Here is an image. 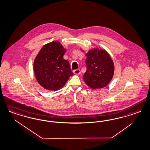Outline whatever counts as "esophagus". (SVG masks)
Here are the masks:
<instances>
[{
	"mask_svg": "<svg viewBox=\"0 0 150 150\" xmlns=\"http://www.w3.org/2000/svg\"><path fill=\"white\" fill-rule=\"evenodd\" d=\"M73 73H74V74L78 75V74H79L81 73V71L79 69H76V70L73 71Z\"/></svg>",
	"mask_w": 150,
	"mask_h": 150,
	"instance_id": "obj_1",
	"label": "esophagus"
}]
</instances>
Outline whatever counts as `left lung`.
Returning <instances> with one entry per match:
<instances>
[{
    "mask_svg": "<svg viewBox=\"0 0 150 150\" xmlns=\"http://www.w3.org/2000/svg\"><path fill=\"white\" fill-rule=\"evenodd\" d=\"M85 54L87 68L83 76L84 82L93 89L106 87L114 74V64L110 55L100 48H93Z\"/></svg>",
    "mask_w": 150,
    "mask_h": 150,
    "instance_id": "8db88e82",
    "label": "left lung"
}]
</instances>
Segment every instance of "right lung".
<instances>
[{
	"mask_svg": "<svg viewBox=\"0 0 150 150\" xmlns=\"http://www.w3.org/2000/svg\"><path fill=\"white\" fill-rule=\"evenodd\" d=\"M66 52L58 41L45 44L34 59V74L39 84L45 89L56 91L66 84L73 75L67 60L63 58Z\"/></svg>",
	"mask_w": 150,
	"mask_h": 150,
	"instance_id": "right-lung-1",
	"label": "right lung"
}]
</instances>
